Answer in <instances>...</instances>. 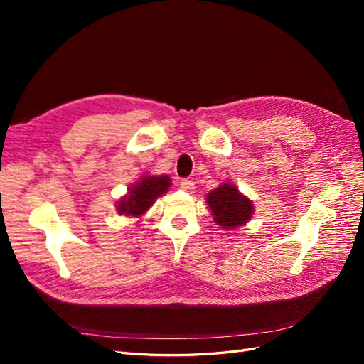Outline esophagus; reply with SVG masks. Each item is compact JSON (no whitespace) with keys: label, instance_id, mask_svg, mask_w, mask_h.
Here are the masks:
<instances>
[{"label":"esophagus","instance_id":"esophagus-1","mask_svg":"<svg viewBox=\"0 0 364 364\" xmlns=\"http://www.w3.org/2000/svg\"><path fill=\"white\" fill-rule=\"evenodd\" d=\"M181 188L185 190V191H188V193H193L194 191V182L190 181V179H182Z\"/></svg>","mask_w":364,"mask_h":364}]
</instances>
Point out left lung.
<instances>
[{
	"label": "left lung",
	"instance_id": "obj_1",
	"mask_svg": "<svg viewBox=\"0 0 364 364\" xmlns=\"http://www.w3.org/2000/svg\"><path fill=\"white\" fill-rule=\"evenodd\" d=\"M206 205L214 222L222 229L245 226L253 215L255 206L247 196L241 193L232 182L218 185L206 196Z\"/></svg>",
	"mask_w": 364,
	"mask_h": 364
}]
</instances>
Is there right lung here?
<instances>
[{"label": "right lung", "mask_w": 364, "mask_h": 364, "mask_svg": "<svg viewBox=\"0 0 364 364\" xmlns=\"http://www.w3.org/2000/svg\"><path fill=\"white\" fill-rule=\"evenodd\" d=\"M170 186L171 179L168 174L142 176L138 182L129 186L127 193L117 202V213L119 215L141 218L156 202L158 197L168 191Z\"/></svg>", "instance_id": "1"}]
</instances>
